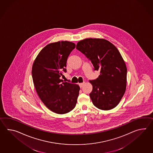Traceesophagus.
I'll return each mask as SVG.
<instances>
[{"label":"esophagus","instance_id":"esophagus-1","mask_svg":"<svg viewBox=\"0 0 153 153\" xmlns=\"http://www.w3.org/2000/svg\"><path fill=\"white\" fill-rule=\"evenodd\" d=\"M85 84V82H83V83H79V87H80V88H82L83 86V85Z\"/></svg>","mask_w":153,"mask_h":153}]
</instances>
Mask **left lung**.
Masks as SVG:
<instances>
[{
    "instance_id": "8db88e82",
    "label": "left lung",
    "mask_w": 153,
    "mask_h": 153,
    "mask_svg": "<svg viewBox=\"0 0 153 153\" xmlns=\"http://www.w3.org/2000/svg\"><path fill=\"white\" fill-rule=\"evenodd\" d=\"M76 49L99 71L95 79L89 81L93 89L89 96L94 105L109 110L118 105L126 91L127 68L114 45L104 39L87 38L78 42Z\"/></svg>"
}]
</instances>
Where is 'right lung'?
Returning <instances> with one entry per match:
<instances>
[{
	"mask_svg": "<svg viewBox=\"0 0 153 153\" xmlns=\"http://www.w3.org/2000/svg\"><path fill=\"white\" fill-rule=\"evenodd\" d=\"M76 47L61 41L48 44L40 51L32 68V76L38 95L53 112L64 114L75 108L79 91L78 85L61 79L66 72V61Z\"/></svg>",
	"mask_w": 153,
	"mask_h": 153,
	"instance_id": "add662e5",
	"label": "right lung"
}]
</instances>
